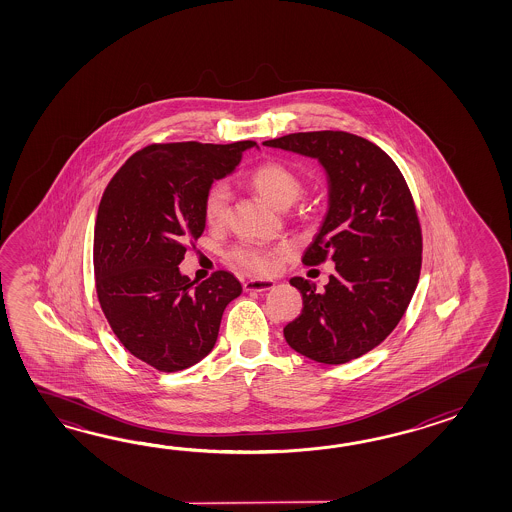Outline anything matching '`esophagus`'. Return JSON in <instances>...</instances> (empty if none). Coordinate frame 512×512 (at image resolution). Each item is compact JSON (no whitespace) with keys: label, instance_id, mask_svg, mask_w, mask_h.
Instances as JSON below:
<instances>
[{"label":"esophagus","instance_id":"34e87169","mask_svg":"<svg viewBox=\"0 0 512 512\" xmlns=\"http://www.w3.org/2000/svg\"><path fill=\"white\" fill-rule=\"evenodd\" d=\"M274 285L276 283L272 280H247V282H243V289L247 293H263V291L274 289Z\"/></svg>","mask_w":512,"mask_h":512}]
</instances>
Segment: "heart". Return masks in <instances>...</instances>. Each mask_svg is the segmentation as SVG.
<instances>
[{"mask_svg": "<svg viewBox=\"0 0 512 512\" xmlns=\"http://www.w3.org/2000/svg\"><path fill=\"white\" fill-rule=\"evenodd\" d=\"M249 185L260 194L272 207L289 208L302 192V183L282 163H263L252 170ZM205 219L210 227H221L229 218V188L225 185H214L205 197ZM276 252L254 247V245H238L229 252V261L243 272L249 274H269L274 269Z\"/></svg>", "mask_w": 512, "mask_h": 512, "instance_id": "b5f03b06", "label": "heart"}]
</instances>
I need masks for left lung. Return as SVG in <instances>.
Listing matches in <instances>:
<instances>
[{
    "label": "left lung",
    "instance_id": "obj_1",
    "mask_svg": "<svg viewBox=\"0 0 512 512\" xmlns=\"http://www.w3.org/2000/svg\"><path fill=\"white\" fill-rule=\"evenodd\" d=\"M316 159L327 177V212L305 265L335 263L324 289L291 278L302 315L283 327L307 359L344 364L379 346L403 318L421 272V227L403 174L373 142L346 131L291 133L263 142Z\"/></svg>",
    "mask_w": 512,
    "mask_h": 512
}]
</instances>
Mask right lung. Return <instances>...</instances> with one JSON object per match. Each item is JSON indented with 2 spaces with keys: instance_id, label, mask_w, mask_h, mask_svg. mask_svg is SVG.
Listing matches in <instances>:
<instances>
[{
  "instance_id": "obj_1",
  "label": "right lung",
  "mask_w": 512,
  "mask_h": 512,
  "mask_svg": "<svg viewBox=\"0 0 512 512\" xmlns=\"http://www.w3.org/2000/svg\"><path fill=\"white\" fill-rule=\"evenodd\" d=\"M256 142L152 144L133 153L98 205L93 263L100 307L122 346L159 371L186 370L218 340L241 294L227 271L181 274L186 245L205 230V197Z\"/></svg>"
}]
</instances>
